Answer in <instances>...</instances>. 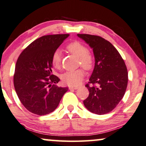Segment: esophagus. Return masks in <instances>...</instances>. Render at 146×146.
I'll list each match as a JSON object with an SVG mask.
<instances>
[{"label": "esophagus", "mask_w": 146, "mask_h": 146, "mask_svg": "<svg viewBox=\"0 0 146 146\" xmlns=\"http://www.w3.org/2000/svg\"><path fill=\"white\" fill-rule=\"evenodd\" d=\"M78 88V86H69L68 87V89H69L70 90H77V89Z\"/></svg>", "instance_id": "1"}]
</instances>
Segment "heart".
<instances>
[{"mask_svg":"<svg viewBox=\"0 0 146 146\" xmlns=\"http://www.w3.org/2000/svg\"><path fill=\"white\" fill-rule=\"evenodd\" d=\"M66 50L70 53L78 58L79 64L86 70H90L94 64V58L88 49L83 43L78 41L71 43L66 46ZM52 63L54 68H59L61 65V54L59 50H56L52 56ZM84 76L82 69L66 71L61 76V80L64 84L68 86H78L82 82Z\"/></svg>","mask_w":146,"mask_h":146,"instance_id":"b5f03b06","label":"heart"}]
</instances>
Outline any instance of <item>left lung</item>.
<instances>
[{
  "label": "left lung",
  "mask_w": 146,
  "mask_h": 146,
  "mask_svg": "<svg viewBox=\"0 0 146 146\" xmlns=\"http://www.w3.org/2000/svg\"><path fill=\"white\" fill-rule=\"evenodd\" d=\"M77 35L92 49L95 60L88 82L93 86L86 85L89 96L84 101V106L98 115L110 113L123 98L127 87L128 72L124 60L105 38L87 34Z\"/></svg>",
  "instance_id": "left-lung-1"
}]
</instances>
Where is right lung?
<instances>
[{"mask_svg":"<svg viewBox=\"0 0 146 146\" xmlns=\"http://www.w3.org/2000/svg\"><path fill=\"white\" fill-rule=\"evenodd\" d=\"M69 35H45L30 44L19 56L13 84L22 105L31 113L44 115L54 111L68 88L52 86L60 79L52 75V56Z\"/></svg>","mask_w":146,"mask_h":146,"instance_id":"add662e5","label":"right lung"}]
</instances>
